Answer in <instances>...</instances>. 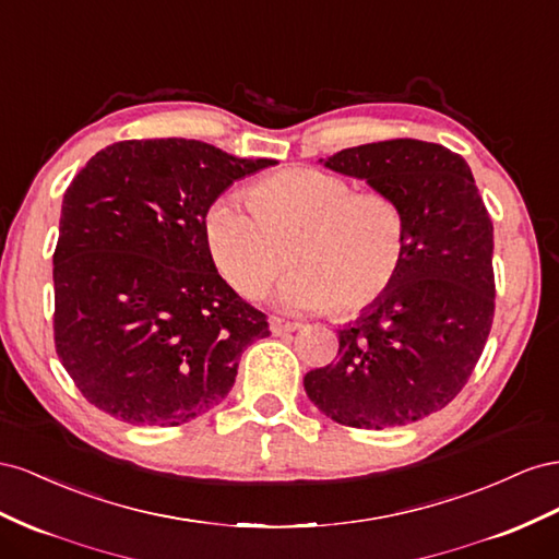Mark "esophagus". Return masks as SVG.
Returning a JSON list of instances; mask_svg holds the SVG:
<instances>
[{
    "label": "esophagus",
    "mask_w": 559,
    "mask_h": 559,
    "mask_svg": "<svg viewBox=\"0 0 559 559\" xmlns=\"http://www.w3.org/2000/svg\"><path fill=\"white\" fill-rule=\"evenodd\" d=\"M269 330H271V334H285V332H295V330H299V323L283 321V318L271 316V318H269Z\"/></svg>",
    "instance_id": "34e87169"
}]
</instances>
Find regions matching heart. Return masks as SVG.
I'll list each match as a JSON object with an SVG mask.
<instances>
[{
	"instance_id": "1",
	"label": "heart",
	"mask_w": 559,
	"mask_h": 559,
	"mask_svg": "<svg viewBox=\"0 0 559 559\" xmlns=\"http://www.w3.org/2000/svg\"><path fill=\"white\" fill-rule=\"evenodd\" d=\"M238 194L217 197L203 215V238L219 276L246 299H260L290 262L281 305L356 313L384 297L407 254V213L389 191L354 185L318 168H288Z\"/></svg>"
}]
</instances>
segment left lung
Masks as SVG:
<instances>
[{"label": "left lung", "mask_w": 559, "mask_h": 559, "mask_svg": "<svg viewBox=\"0 0 559 559\" xmlns=\"http://www.w3.org/2000/svg\"><path fill=\"white\" fill-rule=\"evenodd\" d=\"M325 166L401 201L409 241L393 288L340 330L337 362L307 372L305 389L337 424L407 426L450 405L483 356L497 295L491 219L464 156L436 142H370Z\"/></svg>", "instance_id": "1"}]
</instances>
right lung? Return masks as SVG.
<instances>
[{
	"label": "right lung",
	"instance_id": "obj_1",
	"mask_svg": "<svg viewBox=\"0 0 559 559\" xmlns=\"http://www.w3.org/2000/svg\"><path fill=\"white\" fill-rule=\"evenodd\" d=\"M274 164L162 138L115 142L76 173L53 252V337L91 405L133 426H180L225 401L269 323L217 274L203 215Z\"/></svg>",
	"mask_w": 559,
	"mask_h": 559
}]
</instances>
